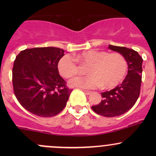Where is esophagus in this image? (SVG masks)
<instances>
[{
  "label": "esophagus",
  "instance_id": "esophagus-1",
  "mask_svg": "<svg viewBox=\"0 0 156 156\" xmlns=\"http://www.w3.org/2000/svg\"><path fill=\"white\" fill-rule=\"evenodd\" d=\"M83 91H84V93L85 94H87V95H90V94H92V92L90 90H83Z\"/></svg>",
  "mask_w": 156,
  "mask_h": 156
}]
</instances>
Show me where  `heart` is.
I'll return each instance as SVG.
<instances>
[{"mask_svg":"<svg viewBox=\"0 0 156 156\" xmlns=\"http://www.w3.org/2000/svg\"><path fill=\"white\" fill-rule=\"evenodd\" d=\"M78 63L87 66L88 75L74 78L70 85L85 89L114 88L122 82L127 71V59L122 53L88 50L75 55V59L68 55L62 56L58 62L59 73L66 78L75 76L80 72Z\"/></svg>","mask_w":156,"mask_h":156,"instance_id":"b5f03b06","label":"heart"}]
</instances>
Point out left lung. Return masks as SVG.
Here are the masks:
<instances>
[{
    "instance_id": "obj_1",
    "label": "left lung",
    "mask_w": 156,
    "mask_h": 156,
    "mask_svg": "<svg viewBox=\"0 0 156 156\" xmlns=\"http://www.w3.org/2000/svg\"><path fill=\"white\" fill-rule=\"evenodd\" d=\"M108 48L122 53L127 59L128 71L122 84L114 89L101 93L99 104L92 106L93 111L105 117H115L127 112L139 98L142 82V56L133 49L108 45Z\"/></svg>"
}]
</instances>
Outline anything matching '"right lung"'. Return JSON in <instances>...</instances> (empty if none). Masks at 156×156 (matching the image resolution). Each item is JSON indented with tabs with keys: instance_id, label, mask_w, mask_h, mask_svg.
I'll return each mask as SVG.
<instances>
[{
	"instance_id": "1",
	"label": "right lung",
	"mask_w": 156,
	"mask_h": 156,
	"mask_svg": "<svg viewBox=\"0 0 156 156\" xmlns=\"http://www.w3.org/2000/svg\"><path fill=\"white\" fill-rule=\"evenodd\" d=\"M64 50L53 47L22 50L12 67V87L23 108L40 117L56 115L66 106L72 89L59 75Z\"/></svg>"
}]
</instances>
